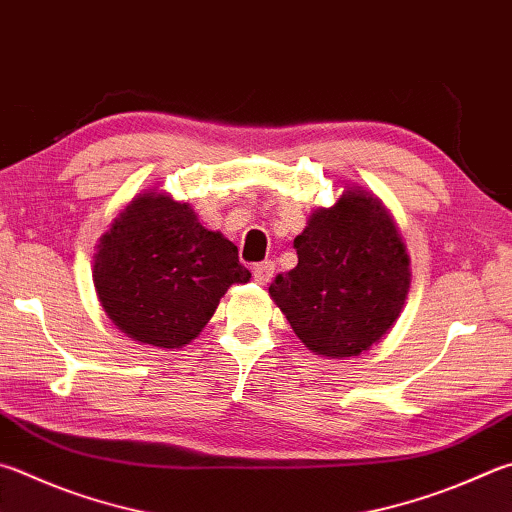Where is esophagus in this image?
Returning a JSON list of instances; mask_svg holds the SVG:
<instances>
[{"instance_id": "34e87169", "label": "esophagus", "mask_w": 512, "mask_h": 512, "mask_svg": "<svg viewBox=\"0 0 512 512\" xmlns=\"http://www.w3.org/2000/svg\"><path fill=\"white\" fill-rule=\"evenodd\" d=\"M273 273H275V264L273 262H259V264H255L253 266V277H255V282H259V284H268L273 280Z\"/></svg>"}]
</instances>
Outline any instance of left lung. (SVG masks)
I'll list each match as a JSON object with an SVG mask.
<instances>
[{
	"label": "left lung",
	"mask_w": 512,
	"mask_h": 512,
	"mask_svg": "<svg viewBox=\"0 0 512 512\" xmlns=\"http://www.w3.org/2000/svg\"><path fill=\"white\" fill-rule=\"evenodd\" d=\"M297 266L268 293L295 336L327 358L360 356L385 336L410 291V257L374 194L347 188L297 235Z\"/></svg>",
	"instance_id": "obj_1"
}]
</instances>
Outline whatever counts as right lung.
<instances>
[{
    "instance_id": "add662e5",
    "label": "right lung",
    "mask_w": 512,
    "mask_h": 512,
    "mask_svg": "<svg viewBox=\"0 0 512 512\" xmlns=\"http://www.w3.org/2000/svg\"><path fill=\"white\" fill-rule=\"evenodd\" d=\"M250 273L237 246L199 224L188 203L143 192L100 237L94 284L116 327L143 345L179 349Z\"/></svg>"
}]
</instances>
